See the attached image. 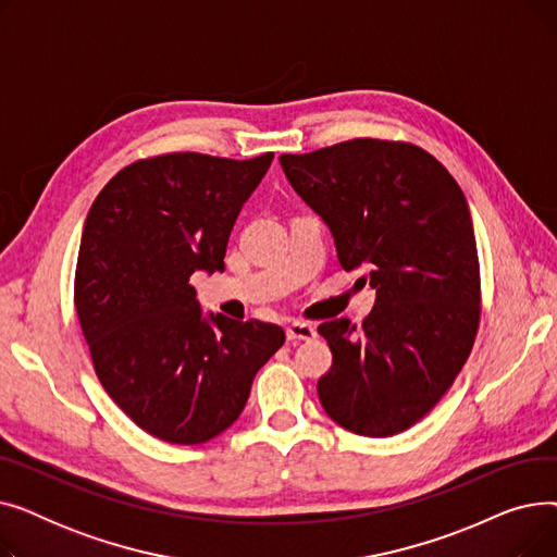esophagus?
I'll return each instance as SVG.
<instances>
[{
	"label": "esophagus",
	"mask_w": 557,
	"mask_h": 557,
	"mask_svg": "<svg viewBox=\"0 0 557 557\" xmlns=\"http://www.w3.org/2000/svg\"><path fill=\"white\" fill-rule=\"evenodd\" d=\"M286 338L294 341V343H300V341H311L315 338V330L307 323H290L286 327Z\"/></svg>",
	"instance_id": "esophagus-1"
}]
</instances>
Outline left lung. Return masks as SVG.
I'll return each mask as SVG.
<instances>
[{
	"mask_svg": "<svg viewBox=\"0 0 557 557\" xmlns=\"http://www.w3.org/2000/svg\"><path fill=\"white\" fill-rule=\"evenodd\" d=\"M280 164L332 230L341 267L366 269L376 290L361 330L347 318L318 327L332 349L320 404L352 433H401L443 399L479 332L481 271L465 194L408 141L359 137Z\"/></svg>",
	"mask_w": 557,
	"mask_h": 557,
	"instance_id": "1",
	"label": "left lung"
}]
</instances>
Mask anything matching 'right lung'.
<instances>
[{"label": "right lung", "mask_w": 557, "mask_h": 557, "mask_svg": "<svg viewBox=\"0 0 557 557\" xmlns=\"http://www.w3.org/2000/svg\"><path fill=\"white\" fill-rule=\"evenodd\" d=\"M273 153H166L124 166L85 219L74 307L101 386L146 433L202 445L244 411L284 345L271 323L202 315L189 277L223 271L244 202Z\"/></svg>", "instance_id": "1"}]
</instances>
